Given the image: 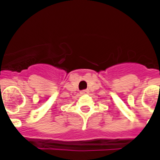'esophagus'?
I'll return each mask as SVG.
<instances>
[{
	"mask_svg": "<svg viewBox=\"0 0 160 160\" xmlns=\"http://www.w3.org/2000/svg\"><path fill=\"white\" fill-rule=\"evenodd\" d=\"M88 93V90H84L81 92V94H87Z\"/></svg>",
	"mask_w": 160,
	"mask_h": 160,
	"instance_id": "1",
	"label": "esophagus"
}]
</instances>
